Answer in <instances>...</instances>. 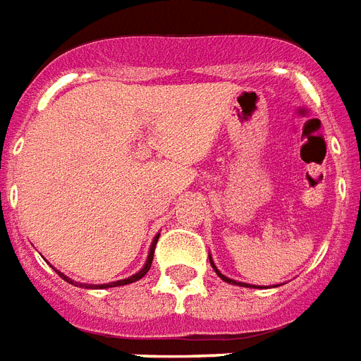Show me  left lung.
<instances>
[{"instance_id": "obj_1", "label": "left lung", "mask_w": 361, "mask_h": 361, "mask_svg": "<svg viewBox=\"0 0 361 361\" xmlns=\"http://www.w3.org/2000/svg\"><path fill=\"white\" fill-rule=\"evenodd\" d=\"M209 261H211V267H213V270H215V272L219 274V278H221V280L228 281V283H235V286H242V283H240V281H234V280H230V278H226V276H224V274H221V272H219V270H216V267H215V262H213V259H211V255H209ZM242 287H251V286H247V283H243ZM253 287H255V286H253Z\"/></svg>"}]
</instances>
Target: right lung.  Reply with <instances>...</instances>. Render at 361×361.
<instances>
[{
	"label": "right lung",
	"instance_id": "1",
	"mask_svg": "<svg viewBox=\"0 0 361 361\" xmlns=\"http://www.w3.org/2000/svg\"><path fill=\"white\" fill-rule=\"evenodd\" d=\"M158 238H159V235H156V238H154V242H152V245H150V253H148V259H146V264H145V267L140 268V270H139V272H137V274H133L131 278H127V280L112 281V283H104V286H85V283H78V281L70 280V278H68V276H64V274H62V272H56V274H59V276H61L62 280L68 281V283H74V286H80V287L85 286V287H91V289H93V287H99V289H102V287H118V286H127V283H133V281L140 280V278H142V276H146V272H148V270H150L152 261H154V249H156V243H158Z\"/></svg>",
	"mask_w": 361,
	"mask_h": 361
}]
</instances>
